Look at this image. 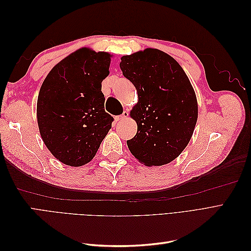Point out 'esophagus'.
Returning <instances> with one entry per match:
<instances>
[{
    "label": "esophagus",
    "instance_id": "34e87169",
    "mask_svg": "<svg viewBox=\"0 0 251 251\" xmlns=\"http://www.w3.org/2000/svg\"><path fill=\"white\" fill-rule=\"evenodd\" d=\"M127 116H128V112H127V111H124V113L121 114V115L115 117V120H116V121H123V120L126 119Z\"/></svg>",
    "mask_w": 251,
    "mask_h": 251
}]
</instances>
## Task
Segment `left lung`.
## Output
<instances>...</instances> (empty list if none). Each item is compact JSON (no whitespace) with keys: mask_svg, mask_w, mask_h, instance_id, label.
Segmentation results:
<instances>
[{"mask_svg":"<svg viewBox=\"0 0 251 251\" xmlns=\"http://www.w3.org/2000/svg\"><path fill=\"white\" fill-rule=\"evenodd\" d=\"M120 69L138 93L131 111L137 133L128 150L146 165L170 163L186 148L198 118L191 81L172 56L153 48L123 56Z\"/></svg>","mask_w":251,"mask_h":251,"instance_id":"obj_1","label":"left lung"}]
</instances>
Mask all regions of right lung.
Masks as SVG:
<instances>
[{
    "mask_svg": "<svg viewBox=\"0 0 251 251\" xmlns=\"http://www.w3.org/2000/svg\"><path fill=\"white\" fill-rule=\"evenodd\" d=\"M111 55L75 51L49 72L37 97V124L44 143L60 162L80 166L92 160L114 118L104 111L101 81Z\"/></svg>",
    "mask_w": 251,
    "mask_h": 251,
    "instance_id": "add662e5",
    "label": "right lung"
}]
</instances>
